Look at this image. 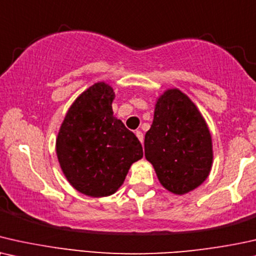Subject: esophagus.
I'll return each mask as SVG.
<instances>
[{
  "label": "esophagus",
  "instance_id": "34e87169",
  "mask_svg": "<svg viewBox=\"0 0 256 256\" xmlns=\"http://www.w3.org/2000/svg\"><path fill=\"white\" fill-rule=\"evenodd\" d=\"M136 136H137V138L140 140V142H144V134H142V131H136Z\"/></svg>",
  "mask_w": 256,
  "mask_h": 256
}]
</instances>
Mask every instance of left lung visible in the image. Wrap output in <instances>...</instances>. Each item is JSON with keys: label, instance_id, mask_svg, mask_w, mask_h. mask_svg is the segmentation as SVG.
Listing matches in <instances>:
<instances>
[{"label": "left lung", "instance_id": "8db88e82", "mask_svg": "<svg viewBox=\"0 0 256 256\" xmlns=\"http://www.w3.org/2000/svg\"><path fill=\"white\" fill-rule=\"evenodd\" d=\"M144 146L146 159L170 192L188 193L210 174L213 162L210 130L193 102L178 88L159 97Z\"/></svg>", "mask_w": 256, "mask_h": 256}]
</instances>
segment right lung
Here are the masks:
<instances>
[{"mask_svg":"<svg viewBox=\"0 0 256 256\" xmlns=\"http://www.w3.org/2000/svg\"><path fill=\"white\" fill-rule=\"evenodd\" d=\"M114 92L96 83L74 100L57 136L56 152L68 182L85 196L114 194L142 158L140 142L114 117Z\"/></svg>","mask_w":256,"mask_h":256,"instance_id":"add662e5","label":"right lung"}]
</instances>
